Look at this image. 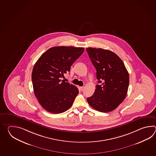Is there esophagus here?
I'll list each match as a JSON object with an SVG mask.
<instances>
[{
	"label": "esophagus",
	"instance_id": "34e87169",
	"mask_svg": "<svg viewBox=\"0 0 156 156\" xmlns=\"http://www.w3.org/2000/svg\"><path fill=\"white\" fill-rule=\"evenodd\" d=\"M80 90H81V91H83V90H84V87H83V86H81V87H80Z\"/></svg>",
	"mask_w": 156,
	"mask_h": 156
}]
</instances>
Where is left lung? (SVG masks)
I'll list each match as a JSON object with an SVG mask.
<instances>
[{"label": "left lung", "mask_w": 156, "mask_h": 156, "mask_svg": "<svg viewBox=\"0 0 156 156\" xmlns=\"http://www.w3.org/2000/svg\"><path fill=\"white\" fill-rule=\"evenodd\" d=\"M98 83L93 95L87 101L94 109L106 113L115 109L126 98L129 76L122 60L110 50L87 48Z\"/></svg>", "instance_id": "obj_1"}]
</instances>
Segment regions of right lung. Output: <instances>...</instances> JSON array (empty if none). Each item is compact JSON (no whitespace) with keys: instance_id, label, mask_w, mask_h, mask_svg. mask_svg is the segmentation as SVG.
<instances>
[{"instance_id":"1","label":"right lung","mask_w":156,"mask_h":156,"mask_svg":"<svg viewBox=\"0 0 156 156\" xmlns=\"http://www.w3.org/2000/svg\"><path fill=\"white\" fill-rule=\"evenodd\" d=\"M84 51L83 47H53L43 53L33 67L32 81L38 102L50 113L66 112L79 94L76 86L62 80Z\"/></svg>"}]
</instances>
